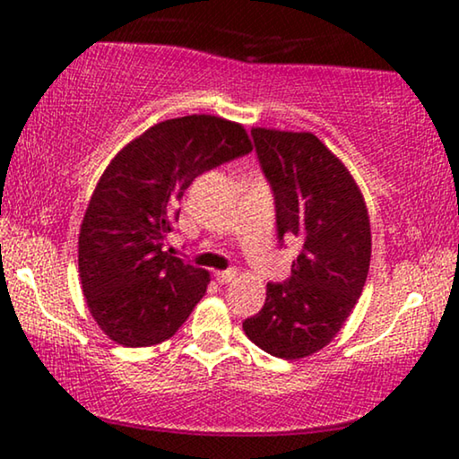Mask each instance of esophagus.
Here are the masks:
<instances>
[{
    "label": "esophagus",
    "instance_id": "esophagus-1",
    "mask_svg": "<svg viewBox=\"0 0 459 459\" xmlns=\"http://www.w3.org/2000/svg\"><path fill=\"white\" fill-rule=\"evenodd\" d=\"M235 276H237V270H235V267H229V270H224V272H218V273H215V281H218L220 284H226V282L233 281Z\"/></svg>",
    "mask_w": 459,
    "mask_h": 459
}]
</instances>
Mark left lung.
<instances>
[{
    "label": "left lung",
    "instance_id": "1",
    "mask_svg": "<svg viewBox=\"0 0 459 459\" xmlns=\"http://www.w3.org/2000/svg\"><path fill=\"white\" fill-rule=\"evenodd\" d=\"M256 160L276 209L278 244H302L291 276L267 282L263 308L244 321L267 354L296 360L328 345L365 287L371 229L345 166L313 134L252 129Z\"/></svg>",
    "mask_w": 459,
    "mask_h": 459
}]
</instances>
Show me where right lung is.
I'll use <instances>...</instances> for the list:
<instances>
[{"label": "right lung", "mask_w": 459, "mask_h": 459, "mask_svg": "<svg viewBox=\"0 0 459 459\" xmlns=\"http://www.w3.org/2000/svg\"><path fill=\"white\" fill-rule=\"evenodd\" d=\"M250 151L241 125L194 114L163 120L114 157L79 230L83 296L109 339L157 345L189 317L209 273L163 252V241L194 178Z\"/></svg>", "instance_id": "obj_1"}]
</instances>
